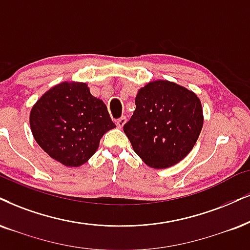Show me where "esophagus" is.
Returning a JSON list of instances; mask_svg holds the SVG:
<instances>
[{"mask_svg":"<svg viewBox=\"0 0 250 250\" xmlns=\"http://www.w3.org/2000/svg\"><path fill=\"white\" fill-rule=\"evenodd\" d=\"M125 123H126V117H125V116H123V117H120L119 119H117L116 124H117V126H118L119 128H122L123 126L125 125Z\"/></svg>","mask_w":250,"mask_h":250,"instance_id":"34e87169","label":"esophagus"}]
</instances>
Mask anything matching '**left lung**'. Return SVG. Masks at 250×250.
Returning a JSON list of instances; mask_svg holds the SVG:
<instances>
[{
    "label": "left lung",
    "instance_id": "left-lung-1",
    "mask_svg": "<svg viewBox=\"0 0 250 250\" xmlns=\"http://www.w3.org/2000/svg\"><path fill=\"white\" fill-rule=\"evenodd\" d=\"M195 92L174 82H149L138 91L135 110L124 125L134 152L152 168H168L191 152L203 127Z\"/></svg>",
    "mask_w": 250,
    "mask_h": 250
}]
</instances>
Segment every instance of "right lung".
<instances>
[{
  "label": "right lung",
  "mask_w": 250,
  "mask_h": 250,
  "mask_svg": "<svg viewBox=\"0 0 250 250\" xmlns=\"http://www.w3.org/2000/svg\"><path fill=\"white\" fill-rule=\"evenodd\" d=\"M30 126L37 144L67 167L87 162L103 134L116 127L103 101L80 82H62L46 91L31 110Z\"/></svg>",
  "instance_id": "add662e5"
}]
</instances>
